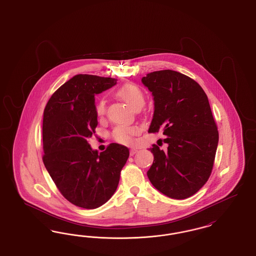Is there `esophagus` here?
<instances>
[{
    "mask_svg": "<svg viewBox=\"0 0 256 256\" xmlns=\"http://www.w3.org/2000/svg\"><path fill=\"white\" fill-rule=\"evenodd\" d=\"M137 152H138V150H137L136 148H130V154L132 156Z\"/></svg>",
    "mask_w": 256,
    "mask_h": 256,
    "instance_id": "esophagus-1",
    "label": "esophagus"
}]
</instances>
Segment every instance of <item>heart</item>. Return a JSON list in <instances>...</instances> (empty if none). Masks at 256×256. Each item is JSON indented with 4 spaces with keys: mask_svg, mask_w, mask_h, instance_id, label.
I'll list each match as a JSON object with an SVG mask.
<instances>
[{
    "mask_svg": "<svg viewBox=\"0 0 256 256\" xmlns=\"http://www.w3.org/2000/svg\"><path fill=\"white\" fill-rule=\"evenodd\" d=\"M117 96L122 100L132 110L142 108L145 102L141 89L134 84H124L117 91ZM95 112L98 118H102L106 112V102L100 98L95 106ZM140 134V128L136 126H118L112 132V138L119 144L130 145L134 141L135 135Z\"/></svg>",
    "mask_w": 256,
    "mask_h": 256,
    "instance_id": "heart-1",
    "label": "heart"
}]
</instances>
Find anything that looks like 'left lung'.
<instances>
[{"label":"left lung","instance_id":"left-lung-1","mask_svg":"<svg viewBox=\"0 0 256 256\" xmlns=\"http://www.w3.org/2000/svg\"><path fill=\"white\" fill-rule=\"evenodd\" d=\"M142 82L154 100L148 132H163L168 144L165 152L156 144L150 148L154 160L148 178L169 198H189L208 180L219 141L206 94L194 80L172 70L148 74Z\"/></svg>","mask_w":256,"mask_h":256}]
</instances>
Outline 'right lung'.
Here are the masks:
<instances>
[{
    "instance_id": "obj_1",
    "label": "right lung",
    "mask_w": 256,
    "mask_h": 256,
    "mask_svg": "<svg viewBox=\"0 0 256 256\" xmlns=\"http://www.w3.org/2000/svg\"><path fill=\"white\" fill-rule=\"evenodd\" d=\"M115 84L112 78L76 74L52 95L44 110V165L61 195L86 209L112 196L130 156L126 146L116 143L98 154L87 141L98 126L95 95Z\"/></svg>"
}]
</instances>
